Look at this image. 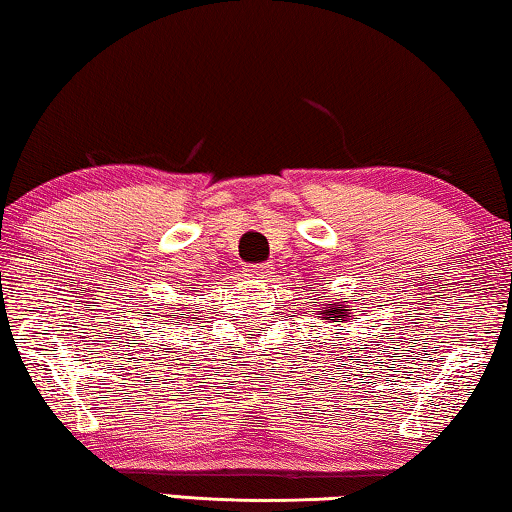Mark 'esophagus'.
Listing matches in <instances>:
<instances>
[{
	"instance_id": "34e87169",
	"label": "esophagus",
	"mask_w": 512,
	"mask_h": 512,
	"mask_svg": "<svg viewBox=\"0 0 512 512\" xmlns=\"http://www.w3.org/2000/svg\"><path fill=\"white\" fill-rule=\"evenodd\" d=\"M245 272L251 279H261V276H265V265H247Z\"/></svg>"
}]
</instances>
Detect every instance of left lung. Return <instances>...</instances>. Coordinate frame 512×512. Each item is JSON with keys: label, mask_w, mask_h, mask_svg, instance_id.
<instances>
[{"label": "left lung", "mask_w": 512, "mask_h": 512, "mask_svg": "<svg viewBox=\"0 0 512 512\" xmlns=\"http://www.w3.org/2000/svg\"><path fill=\"white\" fill-rule=\"evenodd\" d=\"M345 311H347V308L342 304L338 308H331V304H329V311H326V313L333 315V317H345ZM317 313H322V311H317Z\"/></svg>", "instance_id": "obj_1"}]
</instances>
